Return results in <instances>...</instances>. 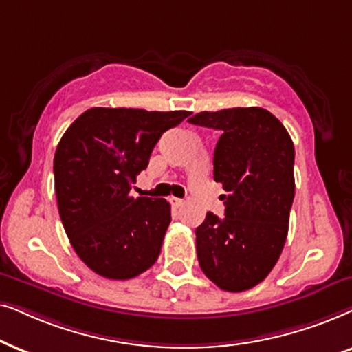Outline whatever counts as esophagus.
Instances as JSON below:
<instances>
[{"mask_svg":"<svg viewBox=\"0 0 352 352\" xmlns=\"http://www.w3.org/2000/svg\"><path fill=\"white\" fill-rule=\"evenodd\" d=\"M168 201H170V204L173 206V208H182V206L185 204V201H184V199H180V198H175V196H172V198L168 199Z\"/></svg>","mask_w":352,"mask_h":352,"instance_id":"34e87169","label":"esophagus"}]
</instances>
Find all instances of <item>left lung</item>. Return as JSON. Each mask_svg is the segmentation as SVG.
I'll return each mask as SVG.
<instances>
[{
  "instance_id": "left-lung-1",
  "label": "left lung",
  "mask_w": 352,
  "mask_h": 352,
  "mask_svg": "<svg viewBox=\"0 0 352 352\" xmlns=\"http://www.w3.org/2000/svg\"><path fill=\"white\" fill-rule=\"evenodd\" d=\"M190 124L214 129V180L225 217L208 212L196 228V252L210 282L225 292L261 283L287 241L294 198V146L287 129L262 107L199 112Z\"/></svg>"
}]
</instances>
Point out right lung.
Listing matches in <instances>:
<instances>
[{
  "label": "right lung",
  "instance_id": "right-lung-1",
  "mask_svg": "<svg viewBox=\"0 0 352 352\" xmlns=\"http://www.w3.org/2000/svg\"><path fill=\"white\" fill-rule=\"evenodd\" d=\"M188 116L91 107L60 138L53 166L60 220L75 252L101 277L133 278L157 261L170 204L130 190L161 135Z\"/></svg>",
  "mask_w": 352,
  "mask_h": 352
}]
</instances>
